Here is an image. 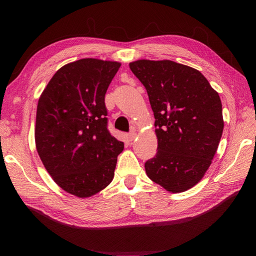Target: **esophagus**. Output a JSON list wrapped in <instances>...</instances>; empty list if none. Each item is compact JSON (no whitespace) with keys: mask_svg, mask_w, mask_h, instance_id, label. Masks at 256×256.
Instances as JSON below:
<instances>
[{"mask_svg":"<svg viewBox=\"0 0 256 256\" xmlns=\"http://www.w3.org/2000/svg\"><path fill=\"white\" fill-rule=\"evenodd\" d=\"M136 132H134V131H132V132L128 134H127L128 141H129V142H132V141L134 140V138H136Z\"/></svg>","mask_w":256,"mask_h":256,"instance_id":"esophagus-1","label":"esophagus"}]
</instances>
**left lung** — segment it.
I'll return each mask as SVG.
<instances>
[{"label": "left lung", "mask_w": 256, "mask_h": 256, "mask_svg": "<svg viewBox=\"0 0 256 256\" xmlns=\"http://www.w3.org/2000/svg\"><path fill=\"white\" fill-rule=\"evenodd\" d=\"M150 98L158 138L157 154L145 162L150 180L178 193L196 186L212 164L222 136V104L196 69L173 60L129 64Z\"/></svg>", "instance_id": "left-lung-1"}]
</instances>
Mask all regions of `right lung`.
I'll use <instances>...</instances> for the list:
<instances>
[{
  "instance_id": "obj_1",
  "label": "right lung",
  "mask_w": 256,
  "mask_h": 256,
  "mask_svg": "<svg viewBox=\"0 0 256 256\" xmlns=\"http://www.w3.org/2000/svg\"><path fill=\"white\" fill-rule=\"evenodd\" d=\"M118 62L82 58L56 72L37 104L36 150L52 180L90 198L114 177L124 143L108 130L104 96Z\"/></svg>"
}]
</instances>
